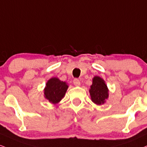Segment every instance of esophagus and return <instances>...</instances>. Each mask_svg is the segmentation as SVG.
<instances>
[{
    "label": "esophagus",
    "instance_id": "esophagus-1",
    "mask_svg": "<svg viewBox=\"0 0 147 147\" xmlns=\"http://www.w3.org/2000/svg\"><path fill=\"white\" fill-rule=\"evenodd\" d=\"M73 84L75 85V86H79L81 85V83H80V81L78 79H75L73 80Z\"/></svg>",
    "mask_w": 147,
    "mask_h": 147
}]
</instances>
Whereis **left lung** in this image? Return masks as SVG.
<instances>
[{
    "mask_svg": "<svg viewBox=\"0 0 147 147\" xmlns=\"http://www.w3.org/2000/svg\"><path fill=\"white\" fill-rule=\"evenodd\" d=\"M108 91L105 81L100 77L95 76L92 79V84L89 90L92 102L98 105L105 103L109 96Z\"/></svg>",
    "mask_w": 147,
    "mask_h": 147,
    "instance_id": "1",
    "label": "left lung"
}]
</instances>
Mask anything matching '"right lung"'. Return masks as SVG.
<instances>
[{
	"mask_svg": "<svg viewBox=\"0 0 147 147\" xmlns=\"http://www.w3.org/2000/svg\"><path fill=\"white\" fill-rule=\"evenodd\" d=\"M68 86L66 82L53 77L47 81L45 91V98L53 104L58 103L64 96Z\"/></svg>",
	"mask_w": 147,
	"mask_h": 147,
	"instance_id": "right-lung-1",
	"label": "right lung"
}]
</instances>
